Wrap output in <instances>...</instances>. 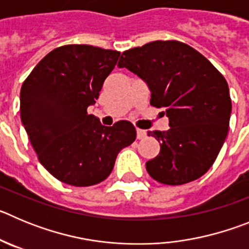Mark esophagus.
<instances>
[{
	"instance_id": "obj_1",
	"label": "esophagus",
	"mask_w": 249,
	"mask_h": 249,
	"mask_svg": "<svg viewBox=\"0 0 249 249\" xmlns=\"http://www.w3.org/2000/svg\"><path fill=\"white\" fill-rule=\"evenodd\" d=\"M146 137V132L143 129H137V140H143Z\"/></svg>"
}]
</instances>
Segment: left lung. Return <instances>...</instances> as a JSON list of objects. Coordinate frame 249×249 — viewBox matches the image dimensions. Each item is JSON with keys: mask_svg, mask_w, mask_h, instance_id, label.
Wrapping results in <instances>:
<instances>
[{"mask_svg": "<svg viewBox=\"0 0 249 249\" xmlns=\"http://www.w3.org/2000/svg\"><path fill=\"white\" fill-rule=\"evenodd\" d=\"M117 66L147 83L151 106L164 108L169 120L168 131H148L160 144L157 157L146 163L149 176L169 186L203 176L228 133L232 102L224 77L198 51L178 41L124 51Z\"/></svg>", "mask_w": 249, "mask_h": 249, "instance_id": "1", "label": "left lung"}]
</instances>
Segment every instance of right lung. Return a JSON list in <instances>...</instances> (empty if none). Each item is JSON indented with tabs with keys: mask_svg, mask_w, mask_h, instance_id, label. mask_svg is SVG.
Here are the masks:
<instances>
[{
	"mask_svg": "<svg viewBox=\"0 0 249 249\" xmlns=\"http://www.w3.org/2000/svg\"><path fill=\"white\" fill-rule=\"evenodd\" d=\"M120 54L89 45L62 46L43 57L22 85L19 112L31 144L41 164L63 183L105 181L121 149L136 140L128 121L106 127L87 113Z\"/></svg>",
	"mask_w": 249,
	"mask_h": 249,
	"instance_id": "obj_1",
	"label": "right lung"
}]
</instances>
